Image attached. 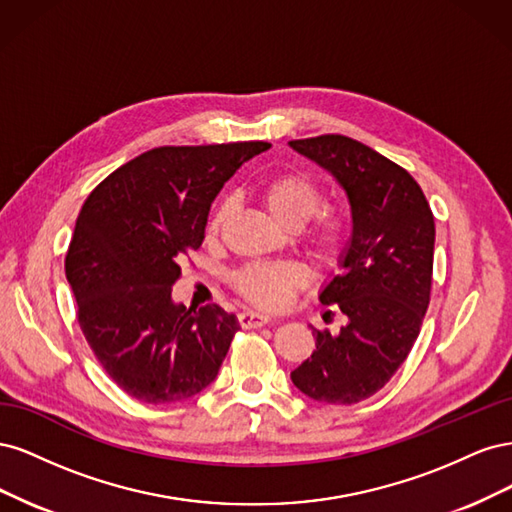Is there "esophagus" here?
I'll use <instances>...</instances> for the list:
<instances>
[{
    "instance_id": "esophagus-1",
    "label": "esophagus",
    "mask_w": 512,
    "mask_h": 512,
    "mask_svg": "<svg viewBox=\"0 0 512 512\" xmlns=\"http://www.w3.org/2000/svg\"><path fill=\"white\" fill-rule=\"evenodd\" d=\"M269 316L267 314H258V312H241L239 314V324L243 329H258L269 324Z\"/></svg>"
}]
</instances>
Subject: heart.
Instances as JSON below:
<instances>
[{"instance_id": "1", "label": "heart", "mask_w": 512, "mask_h": 512, "mask_svg": "<svg viewBox=\"0 0 512 512\" xmlns=\"http://www.w3.org/2000/svg\"><path fill=\"white\" fill-rule=\"evenodd\" d=\"M260 205L267 209L271 218L294 230L303 226L322 205V192L318 185L301 173H280L267 179L258 188ZM228 205L215 209L207 224V237L218 239ZM350 226L344 213L335 209H322L316 214L312 226L305 232V243L312 258L320 265H333L342 256L348 243ZM309 275L301 265L294 262H260V265H245L232 275V286L247 303L265 309H280L288 303L294 292L305 288Z\"/></svg>"}]
</instances>
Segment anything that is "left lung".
Wrapping results in <instances>:
<instances>
[{
	"mask_svg": "<svg viewBox=\"0 0 512 512\" xmlns=\"http://www.w3.org/2000/svg\"><path fill=\"white\" fill-rule=\"evenodd\" d=\"M290 147L327 168L352 209L344 269L320 294V303L339 309L348 322L339 333L314 329L312 359L290 378L322 404H359L395 376L421 333L436 224L408 170L354 138L322 134L290 141Z\"/></svg>",
	"mask_w": 512,
	"mask_h": 512,
	"instance_id": "left-lung-1",
	"label": "left lung"
}]
</instances>
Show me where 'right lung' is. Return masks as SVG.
Instances as JSON below:
<instances>
[{
    "mask_svg": "<svg viewBox=\"0 0 512 512\" xmlns=\"http://www.w3.org/2000/svg\"><path fill=\"white\" fill-rule=\"evenodd\" d=\"M269 147H156L119 166L83 203L66 277L91 352L130 397L175 404L218 376L237 318L213 303L175 305L170 288L203 245L222 185Z\"/></svg>",
    "mask_w": 512,
    "mask_h": 512,
    "instance_id": "right-lung-1",
    "label": "right lung"
}]
</instances>
